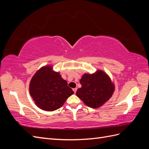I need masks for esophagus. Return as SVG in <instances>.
I'll return each mask as SVG.
<instances>
[{"label":"esophagus","instance_id":"34e87169","mask_svg":"<svg viewBox=\"0 0 149 149\" xmlns=\"http://www.w3.org/2000/svg\"><path fill=\"white\" fill-rule=\"evenodd\" d=\"M73 90L74 93H76V91H77V88H73Z\"/></svg>","mask_w":149,"mask_h":149}]
</instances>
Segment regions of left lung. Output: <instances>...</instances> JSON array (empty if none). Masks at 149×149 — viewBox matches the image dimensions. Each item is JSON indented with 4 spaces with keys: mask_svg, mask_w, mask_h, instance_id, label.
<instances>
[{
    "mask_svg": "<svg viewBox=\"0 0 149 149\" xmlns=\"http://www.w3.org/2000/svg\"><path fill=\"white\" fill-rule=\"evenodd\" d=\"M79 82L81 88L76 91V96L86 105L92 108L101 106L111 97L114 85L106 73L97 71L94 74H84Z\"/></svg>",
    "mask_w": 149,
    "mask_h": 149,
    "instance_id": "left-lung-1",
    "label": "left lung"
}]
</instances>
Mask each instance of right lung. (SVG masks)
<instances>
[{
	"mask_svg": "<svg viewBox=\"0 0 149 149\" xmlns=\"http://www.w3.org/2000/svg\"><path fill=\"white\" fill-rule=\"evenodd\" d=\"M30 94L35 104L44 111L59 109L66 100L74 94L66 80L58 72L45 66L36 73L30 83Z\"/></svg>",
	"mask_w": 149,
	"mask_h": 149,
	"instance_id": "right-lung-1",
	"label": "right lung"
}]
</instances>
